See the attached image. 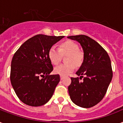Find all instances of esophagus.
Returning <instances> with one entry per match:
<instances>
[{
  "label": "esophagus",
  "instance_id": "34e87169",
  "mask_svg": "<svg viewBox=\"0 0 123 123\" xmlns=\"http://www.w3.org/2000/svg\"><path fill=\"white\" fill-rule=\"evenodd\" d=\"M60 78H61V80H63L64 78V77H63V76H61V77H60Z\"/></svg>",
  "mask_w": 123,
  "mask_h": 123
}]
</instances>
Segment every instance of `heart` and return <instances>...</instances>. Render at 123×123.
I'll list each match as a JSON object with an SVG mask.
<instances>
[{"label": "heart", "instance_id": "1", "mask_svg": "<svg viewBox=\"0 0 123 123\" xmlns=\"http://www.w3.org/2000/svg\"><path fill=\"white\" fill-rule=\"evenodd\" d=\"M79 50V45L71 40L61 43L58 50L52 46L48 50V56L52 64H59L61 55H67L66 62L68 63L55 68L54 73L61 76H66L75 70V64L77 66H80L84 61V54Z\"/></svg>", "mask_w": 123, "mask_h": 123}]
</instances>
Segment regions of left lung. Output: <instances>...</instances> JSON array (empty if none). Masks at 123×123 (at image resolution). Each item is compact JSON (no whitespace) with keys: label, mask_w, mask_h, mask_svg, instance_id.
Returning a JSON list of instances; mask_svg holds the SVG:
<instances>
[{"label":"left lung","mask_w":123,"mask_h":123,"mask_svg":"<svg viewBox=\"0 0 123 123\" xmlns=\"http://www.w3.org/2000/svg\"><path fill=\"white\" fill-rule=\"evenodd\" d=\"M68 38L78 41L84 51V61L76 72L83 80L71 77L68 87L69 96L75 105L90 108L103 99L112 80L111 59L98 43L87 36H71Z\"/></svg>","instance_id":"8db88e82"}]
</instances>
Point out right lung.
<instances>
[{
  "label": "right lung",
  "instance_id": "obj_1",
  "mask_svg": "<svg viewBox=\"0 0 123 123\" xmlns=\"http://www.w3.org/2000/svg\"><path fill=\"white\" fill-rule=\"evenodd\" d=\"M64 36L37 34L21 45L11 65V83L24 103L39 107L48 102L60 81L59 75H51L53 66L48 50Z\"/></svg>",
  "mask_w": 123,
  "mask_h": 123
}]
</instances>
